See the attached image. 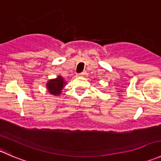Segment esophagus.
<instances>
[{"label": "esophagus", "mask_w": 161, "mask_h": 161, "mask_svg": "<svg viewBox=\"0 0 161 161\" xmlns=\"http://www.w3.org/2000/svg\"><path fill=\"white\" fill-rule=\"evenodd\" d=\"M86 75V71H82V72L79 73V75H80V76H82V75Z\"/></svg>", "instance_id": "34e87169"}]
</instances>
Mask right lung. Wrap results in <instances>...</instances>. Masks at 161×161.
<instances>
[{
    "label": "right lung",
    "mask_w": 161,
    "mask_h": 161,
    "mask_svg": "<svg viewBox=\"0 0 161 161\" xmlns=\"http://www.w3.org/2000/svg\"><path fill=\"white\" fill-rule=\"evenodd\" d=\"M66 82H64V79L61 75H58L56 79H50L47 82V88L51 95L59 96Z\"/></svg>",
    "instance_id": "1"
}]
</instances>
